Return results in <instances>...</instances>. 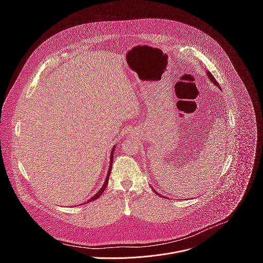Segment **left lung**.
Returning <instances> with one entry per match:
<instances>
[{
	"instance_id": "8db88e82",
	"label": "left lung",
	"mask_w": 263,
	"mask_h": 263,
	"mask_svg": "<svg viewBox=\"0 0 263 263\" xmlns=\"http://www.w3.org/2000/svg\"><path fill=\"white\" fill-rule=\"evenodd\" d=\"M207 74H208V77H209V79L211 80V82H213L215 85H218V83L216 82V80H215V78L212 76V73L210 72V71H207ZM154 191V190H153ZM156 193V192H155ZM157 194V193H156ZM157 195H159V194H157Z\"/></svg>"
}]
</instances>
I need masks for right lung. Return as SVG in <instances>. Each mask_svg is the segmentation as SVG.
<instances>
[{"label": "right lung", "mask_w": 263, "mask_h": 263, "mask_svg": "<svg viewBox=\"0 0 263 263\" xmlns=\"http://www.w3.org/2000/svg\"><path fill=\"white\" fill-rule=\"evenodd\" d=\"M116 148V147H115ZM115 152V149H112V153ZM112 159H114V157H112V154H111V159H110V166H109V171H108V175H107V178H106V181L104 182L103 186L101 187V190L97 193V195H95L92 198H90V200H88V202H92L95 200H97L98 198H100V196L104 193V191L106 190V187L108 185V179H109V176H110V173H111V167H112Z\"/></svg>", "instance_id": "add662e5"}]
</instances>
